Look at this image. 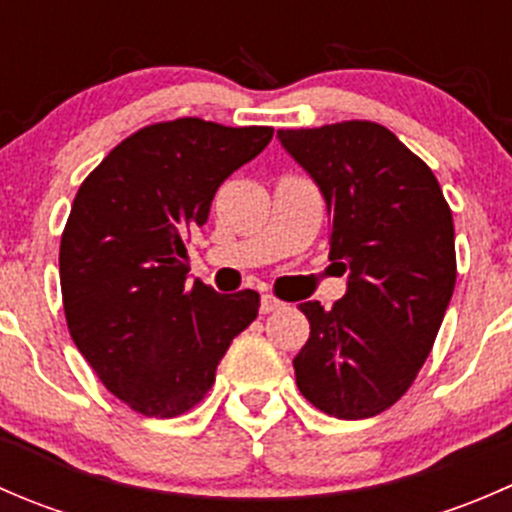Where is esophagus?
<instances>
[{"label": "esophagus", "mask_w": 512, "mask_h": 512, "mask_svg": "<svg viewBox=\"0 0 512 512\" xmlns=\"http://www.w3.org/2000/svg\"><path fill=\"white\" fill-rule=\"evenodd\" d=\"M282 307V302L277 297H272V294H262L260 299V312L262 314H270V312H277V309Z\"/></svg>", "instance_id": "1"}]
</instances>
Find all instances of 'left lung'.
I'll list each match as a JSON object with an SVG mask.
<instances>
[{"label":"left lung","mask_w":512,"mask_h":512,"mask_svg":"<svg viewBox=\"0 0 512 512\" xmlns=\"http://www.w3.org/2000/svg\"><path fill=\"white\" fill-rule=\"evenodd\" d=\"M277 138L322 190L329 260L349 272L332 309L299 304L309 339L292 361L297 386L329 416H376L414 384L451 302V208L431 168L379 123L282 128Z\"/></svg>","instance_id":"left-lung-1"}]
</instances>
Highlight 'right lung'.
<instances>
[{"label":"right lung","instance_id":"1","mask_svg":"<svg viewBox=\"0 0 512 512\" xmlns=\"http://www.w3.org/2000/svg\"><path fill=\"white\" fill-rule=\"evenodd\" d=\"M270 126L153 123L118 143L76 193L59 250L74 344L113 396L173 418L203 401L260 294L188 285L185 242L215 193L272 141Z\"/></svg>","mask_w":512,"mask_h":512}]
</instances>
